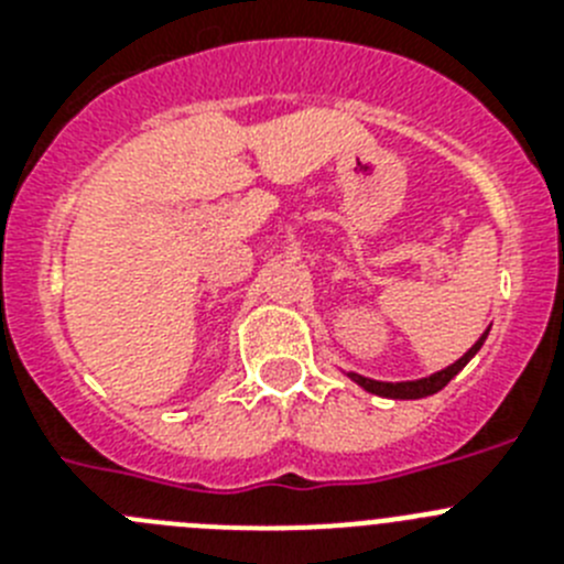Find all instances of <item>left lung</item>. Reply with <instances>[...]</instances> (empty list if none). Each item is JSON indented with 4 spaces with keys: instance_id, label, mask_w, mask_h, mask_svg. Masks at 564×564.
Here are the masks:
<instances>
[{
    "instance_id": "1",
    "label": "left lung",
    "mask_w": 564,
    "mask_h": 564,
    "mask_svg": "<svg viewBox=\"0 0 564 564\" xmlns=\"http://www.w3.org/2000/svg\"><path fill=\"white\" fill-rule=\"evenodd\" d=\"M491 330V327H488ZM488 330L482 333L480 338H477L471 347H468L466 352H463L460 358H457L455 364H449V367H443V370L432 372V376L426 378H415V381H376V378H367V376H358V372H347V378L350 381H356L361 390L372 392V395H381V398H392V401H415V398H426V395H435V392H441L446 383L452 381V378L457 376V372L466 367L471 358L480 352L482 341L488 338Z\"/></svg>"
}]
</instances>
